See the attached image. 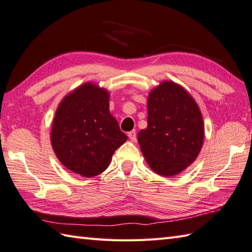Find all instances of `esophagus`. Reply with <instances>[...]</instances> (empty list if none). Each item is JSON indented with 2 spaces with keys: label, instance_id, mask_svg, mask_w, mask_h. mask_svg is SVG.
Listing matches in <instances>:
<instances>
[{
  "label": "esophagus",
  "instance_id": "esophagus-1",
  "mask_svg": "<svg viewBox=\"0 0 252 252\" xmlns=\"http://www.w3.org/2000/svg\"><path fill=\"white\" fill-rule=\"evenodd\" d=\"M128 137H129V139L132 141V142H134V141L137 140V131L136 130H131L128 132Z\"/></svg>",
  "mask_w": 252,
  "mask_h": 252
}]
</instances>
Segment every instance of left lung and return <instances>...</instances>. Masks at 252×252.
<instances>
[{
  "label": "left lung",
  "instance_id": "8db88e82",
  "mask_svg": "<svg viewBox=\"0 0 252 252\" xmlns=\"http://www.w3.org/2000/svg\"><path fill=\"white\" fill-rule=\"evenodd\" d=\"M147 127L138 142L154 172L172 176L191 164L199 155L204 125L193 98L180 85L162 82L147 99Z\"/></svg>",
  "mask_w": 252,
  "mask_h": 252
}]
</instances>
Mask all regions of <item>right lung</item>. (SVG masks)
Here are the masks:
<instances>
[{
    "label": "right lung",
    "instance_id": "1",
    "mask_svg": "<svg viewBox=\"0 0 252 252\" xmlns=\"http://www.w3.org/2000/svg\"><path fill=\"white\" fill-rule=\"evenodd\" d=\"M127 136L109 112V93L85 83L67 95L55 112L51 143L67 169L85 177L103 172Z\"/></svg>",
    "mask_w": 252,
    "mask_h": 252
}]
</instances>
